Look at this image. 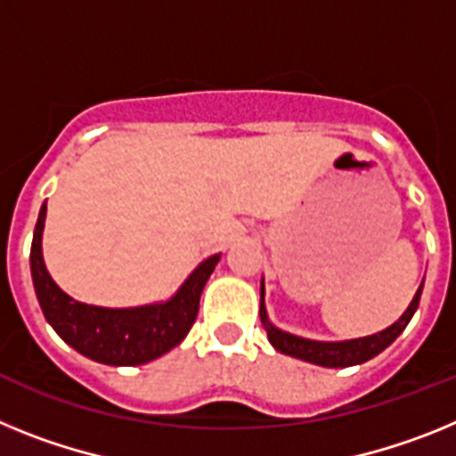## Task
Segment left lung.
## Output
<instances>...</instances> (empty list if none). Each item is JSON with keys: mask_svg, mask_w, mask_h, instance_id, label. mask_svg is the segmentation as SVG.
Instances as JSON below:
<instances>
[{"mask_svg": "<svg viewBox=\"0 0 456 456\" xmlns=\"http://www.w3.org/2000/svg\"><path fill=\"white\" fill-rule=\"evenodd\" d=\"M264 296H266V289H264V280H261L259 316L264 328H266L268 342L273 344L275 351L319 367H354L362 365V362L371 360L374 355L381 354V351H386V348L402 335L403 328L409 326L415 310H418L419 296H422V284H419V289L415 291L413 300H411V305L406 307V312L399 316L393 326H387L386 330L381 332H374V335H367V338L342 339V342H319V339L300 338V335H294V332H287L282 330V328H277L275 323L268 319Z\"/></svg>", "mask_w": 456, "mask_h": 456, "instance_id": "8db88e82", "label": "left lung"}]
</instances>
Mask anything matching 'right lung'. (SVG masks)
Here are the masks:
<instances>
[{
    "label": "right lung",
    "mask_w": 456,
    "mask_h": 456,
    "mask_svg": "<svg viewBox=\"0 0 456 456\" xmlns=\"http://www.w3.org/2000/svg\"><path fill=\"white\" fill-rule=\"evenodd\" d=\"M47 206H41L31 240V280L45 322L77 354L112 367H134L160 358L179 346L200 312V298L220 255L204 259L185 277L172 298L140 307H98L70 298L59 289L43 261V227Z\"/></svg>",
    "instance_id": "1"
}]
</instances>
